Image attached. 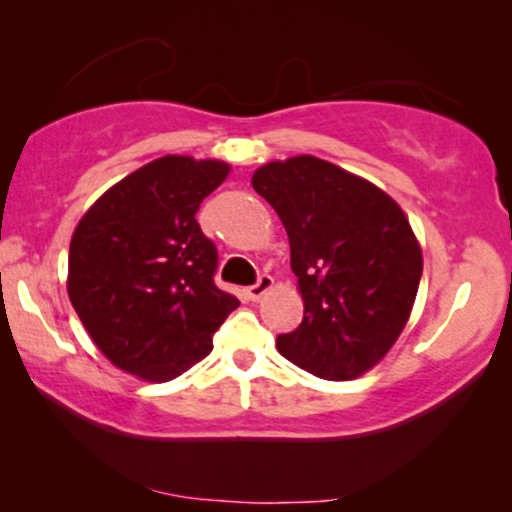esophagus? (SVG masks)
<instances>
[{"instance_id":"34e87169","label":"esophagus","mask_w":512,"mask_h":512,"mask_svg":"<svg viewBox=\"0 0 512 512\" xmlns=\"http://www.w3.org/2000/svg\"><path fill=\"white\" fill-rule=\"evenodd\" d=\"M272 284H275V279H272L270 275H261V279H258L254 286H249V289L244 293H247L249 300H261L265 293L272 289Z\"/></svg>"}]
</instances>
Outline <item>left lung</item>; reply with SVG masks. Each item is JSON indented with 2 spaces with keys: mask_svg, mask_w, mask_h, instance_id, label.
I'll return each instance as SVG.
<instances>
[{
  "mask_svg": "<svg viewBox=\"0 0 512 512\" xmlns=\"http://www.w3.org/2000/svg\"><path fill=\"white\" fill-rule=\"evenodd\" d=\"M251 186L282 219L305 314L279 354L333 382L375 368L408 324L422 247L401 205L317 156L258 167Z\"/></svg>",
  "mask_w": 512,
  "mask_h": 512,
  "instance_id": "1",
  "label": "left lung"
}]
</instances>
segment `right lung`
Listing matches in <instances>:
<instances>
[{
	"mask_svg": "<svg viewBox=\"0 0 512 512\" xmlns=\"http://www.w3.org/2000/svg\"><path fill=\"white\" fill-rule=\"evenodd\" d=\"M228 174L216 158H156L104 191L74 228L69 300L97 349L139 380H174L205 359L240 305L214 284L216 247L195 221Z\"/></svg>",
	"mask_w": 512,
	"mask_h": 512,
	"instance_id": "obj_1",
	"label": "right lung"
}]
</instances>
